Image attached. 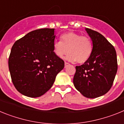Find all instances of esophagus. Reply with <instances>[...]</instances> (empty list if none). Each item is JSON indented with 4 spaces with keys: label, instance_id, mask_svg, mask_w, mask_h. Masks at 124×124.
I'll return each instance as SVG.
<instances>
[{
    "label": "esophagus",
    "instance_id": "1",
    "mask_svg": "<svg viewBox=\"0 0 124 124\" xmlns=\"http://www.w3.org/2000/svg\"><path fill=\"white\" fill-rule=\"evenodd\" d=\"M70 64L69 63H67V62H65V67H67V66H69Z\"/></svg>",
    "mask_w": 124,
    "mask_h": 124
}]
</instances>
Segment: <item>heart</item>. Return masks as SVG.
Listing matches in <instances>:
<instances>
[{"label":"heart","mask_w":124,"mask_h":124,"mask_svg":"<svg viewBox=\"0 0 124 124\" xmlns=\"http://www.w3.org/2000/svg\"><path fill=\"white\" fill-rule=\"evenodd\" d=\"M61 41L53 44V50L58 57L62 58L69 52L65 59L70 62L79 63L86 62L90 59L93 51L92 40L87 36L74 32H67L61 36Z\"/></svg>","instance_id":"b5f03b06"}]
</instances>
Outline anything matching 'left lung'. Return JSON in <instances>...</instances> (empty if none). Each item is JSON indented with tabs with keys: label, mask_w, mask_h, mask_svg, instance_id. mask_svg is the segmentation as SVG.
<instances>
[{
	"label": "left lung",
	"mask_w": 124,
	"mask_h": 124,
	"mask_svg": "<svg viewBox=\"0 0 124 124\" xmlns=\"http://www.w3.org/2000/svg\"><path fill=\"white\" fill-rule=\"evenodd\" d=\"M92 40L93 51L83 65L76 66L73 82L75 89L85 97L104 95L110 89L117 71L116 51L102 34L85 28Z\"/></svg>",
	"instance_id": "8db88e82"
}]
</instances>
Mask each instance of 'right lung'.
<instances>
[{
	"label": "right lung",
	"instance_id": "1",
	"mask_svg": "<svg viewBox=\"0 0 124 124\" xmlns=\"http://www.w3.org/2000/svg\"><path fill=\"white\" fill-rule=\"evenodd\" d=\"M54 29L30 32L17 40L8 58L12 81L20 93L39 97L52 87L64 62L54 52Z\"/></svg>",
	"mask_w": 124,
	"mask_h": 124
}]
</instances>
